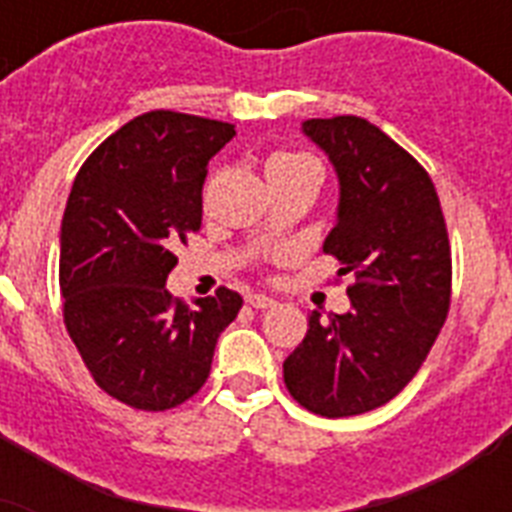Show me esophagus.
<instances>
[{
	"mask_svg": "<svg viewBox=\"0 0 512 512\" xmlns=\"http://www.w3.org/2000/svg\"><path fill=\"white\" fill-rule=\"evenodd\" d=\"M247 303L252 305V308H257V311H263V308H273V305H276V300H273V297H268V295H249L247 297Z\"/></svg>",
	"mask_w": 512,
	"mask_h": 512,
	"instance_id": "esophagus-1",
	"label": "esophagus"
}]
</instances>
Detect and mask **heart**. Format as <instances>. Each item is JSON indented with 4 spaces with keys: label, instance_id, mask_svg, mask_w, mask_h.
<instances>
[{
    "label": "heart",
    "instance_id": "1",
    "mask_svg": "<svg viewBox=\"0 0 512 512\" xmlns=\"http://www.w3.org/2000/svg\"><path fill=\"white\" fill-rule=\"evenodd\" d=\"M303 167H316L311 156L303 154H287V151H281V154H273L268 162H265V175H268V183L276 180V177H284L289 172L303 170Z\"/></svg>",
    "mask_w": 512,
    "mask_h": 512
}]
</instances>
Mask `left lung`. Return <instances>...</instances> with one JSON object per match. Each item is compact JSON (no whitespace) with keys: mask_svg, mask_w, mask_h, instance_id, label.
<instances>
[{"mask_svg":"<svg viewBox=\"0 0 512 512\" xmlns=\"http://www.w3.org/2000/svg\"><path fill=\"white\" fill-rule=\"evenodd\" d=\"M303 132L340 180L324 252L356 281L348 313L308 316L284 382L308 412L353 417L388 404L428 358L449 313L452 249L433 180L380 127L335 116L308 119Z\"/></svg>","mask_w":512,"mask_h":512,"instance_id":"left-lung-1","label":"left lung"}]
</instances>
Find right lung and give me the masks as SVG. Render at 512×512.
Returning <instances> with one entry per match:
<instances>
[{
  "instance_id": "right-lung-1",
  "label": "right lung",
  "mask_w": 512,
  "mask_h": 512,
  "mask_svg": "<svg viewBox=\"0 0 512 512\" xmlns=\"http://www.w3.org/2000/svg\"><path fill=\"white\" fill-rule=\"evenodd\" d=\"M233 135L228 122L148 111L92 151L68 196L63 321L98 388L132 409L164 412L199 393L241 308L225 287L196 308L164 287L175 249L201 228L209 159Z\"/></svg>"
}]
</instances>
